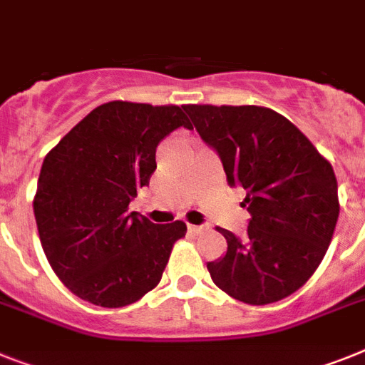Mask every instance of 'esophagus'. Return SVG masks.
Returning <instances> with one entry per match:
<instances>
[{
  "mask_svg": "<svg viewBox=\"0 0 365 365\" xmlns=\"http://www.w3.org/2000/svg\"><path fill=\"white\" fill-rule=\"evenodd\" d=\"M191 234H202L204 230H207V226H198V225H189L187 226Z\"/></svg>",
  "mask_w": 365,
  "mask_h": 365,
  "instance_id": "esophagus-1",
  "label": "esophagus"
}]
</instances>
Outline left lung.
<instances>
[{
	"mask_svg": "<svg viewBox=\"0 0 365 365\" xmlns=\"http://www.w3.org/2000/svg\"><path fill=\"white\" fill-rule=\"evenodd\" d=\"M183 109L220 155L230 185L247 191L243 206L252 215L245 237L217 228L228 250L207 263L211 280L245 304L286 299L308 282L332 241L339 215L332 165L269 107L189 103Z\"/></svg>",
	"mask_w": 365,
	"mask_h": 365,
	"instance_id": "8db88e82",
	"label": "left lung"
}]
</instances>
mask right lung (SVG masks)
<instances>
[{
    "label": "right lung",
    "instance_id": "right-lung-1",
    "mask_svg": "<svg viewBox=\"0 0 365 365\" xmlns=\"http://www.w3.org/2000/svg\"><path fill=\"white\" fill-rule=\"evenodd\" d=\"M191 128L178 106L107 102L48 152L33 210L42 249L73 295L103 308L133 304L159 284L183 220L154 225L128 213L155 170V148Z\"/></svg>",
    "mask_w": 365,
    "mask_h": 365
}]
</instances>
